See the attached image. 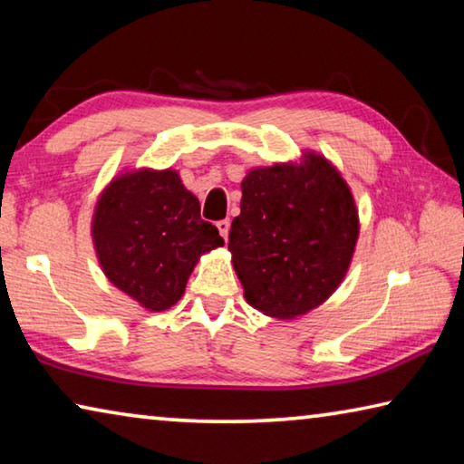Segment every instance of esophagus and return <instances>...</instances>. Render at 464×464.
Masks as SVG:
<instances>
[{"instance_id": "obj_1", "label": "esophagus", "mask_w": 464, "mask_h": 464, "mask_svg": "<svg viewBox=\"0 0 464 464\" xmlns=\"http://www.w3.org/2000/svg\"><path fill=\"white\" fill-rule=\"evenodd\" d=\"M217 229H218V233H221L223 239L229 237V229H231V221H229V218H223V221H218V223H217Z\"/></svg>"}]
</instances>
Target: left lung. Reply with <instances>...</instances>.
Here are the masks:
<instances>
[{
  "instance_id": "obj_1",
  "label": "left lung",
  "mask_w": 464,
  "mask_h": 464,
  "mask_svg": "<svg viewBox=\"0 0 464 464\" xmlns=\"http://www.w3.org/2000/svg\"><path fill=\"white\" fill-rule=\"evenodd\" d=\"M241 192L229 249L246 301L280 319L319 307L340 286L356 247L348 184L327 160L309 153L304 166L251 169Z\"/></svg>"
}]
</instances>
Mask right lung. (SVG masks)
<instances>
[{
	"label": "right lung",
	"mask_w": 464,
	"mask_h": 464,
	"mask_svg": "<svg viewBox=\"0 0 464 464\" xmlns=\"http://www.w3.org/2000/svg\"><path fill=\"white\" fill-rule=\"evenodd\" d=\"M92 235L108 280L151 311L176 304L198 257L225 243L171 169L116 178L100 196Z\"/></svg>",
	"instance_id": "add662e5"
}]
</instances>
